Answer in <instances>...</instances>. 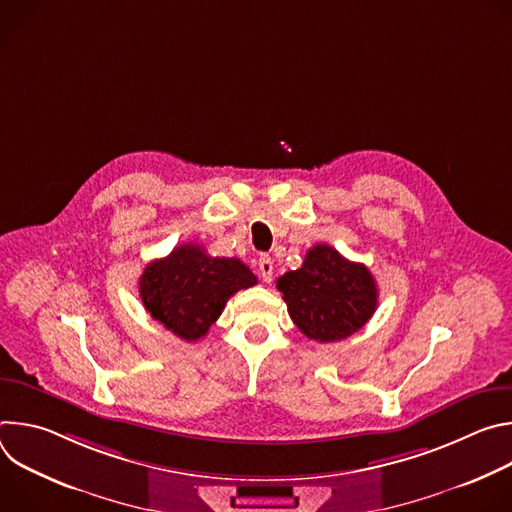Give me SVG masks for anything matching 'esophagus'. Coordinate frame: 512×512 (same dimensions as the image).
I'll use <instances>...</instances> for the list:
<instances>
[{"mask_svg": "<svg viewBox=\"0 0 512 512\" xmlns=\"http://www.w3.org/2000/svg\"><path fill=\"white\" fill-rule=\"evenodd\" d=\"M259 275L263 277L265 283H269V281L273 279V261H271V257L263 255V257L259 259Z\"/></svg>", "mask_w": 512, "mask_h": 512, "instance_id": "1", "label": "esophagus"}]
</instances>
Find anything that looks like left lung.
I'll list each match as a JSON object with an SVG mask.
<instances>
[{
	"instance_id": "8db88e82",
	"label": "left lung",
	"mask_w": 512,
	"mask_h": 512,
	"mask_svg": "<svg viewBox=\"0 0 512 512\" xmlns=\"http://www.w3.org/2000/svg\"><path fill=\"white\" fill-rule=\"evenodd\" d=\"M287 312L312 340L336 342L358 332L377 310L379 289L362 263L330 245H314L304 265L277 279Z\"/></svg>"
}]
</instances>
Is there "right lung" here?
Instances as JSON below:
<instances>
[{
	"label": "right lung",
	"mask_w": 512,
	"mask_h": 512,
	"mask_svg": "<svg viewBox=\"0 0 512 512\" xmlns=\"http://www.w3.org/2000/svg\"><path fill=\"white\" fill-rule=\"evenodd\" d=\"M255 283L241 259L210 257L200 245L186 243L143 269L139 296L154 320L194 342L223 314L231 296Z\"/></svg>",
	"instance_id": "1"
}]
</instances>
